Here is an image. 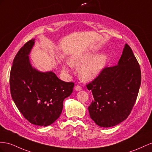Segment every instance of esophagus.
<instances>
[{"label": "esophagus", "mask_w": 152, "mask_h": 152, "mask_svg": "<svg viewBox=\"0 0 152 152\" xmlns=\"http://www.w3.org/2000/svg\"><path fill=\"white\" fill-rule=\"evenodd\" d=\"M75 90L77 91H81V90H82V88H81V87L79 85H76L75 86Z\"/></svg>", "instance_id": "esophagus-1"}]
</instances>
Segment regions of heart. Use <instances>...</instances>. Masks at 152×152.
<instances>
[{"label": "heart", "mask_w": 152, "mask_h": 152, "mask_svg": "<svg viewBox=\"0 0 152 152\" xmlns=\"http://www.w3.org/2000/svg\"><path fill=\"white\" fill-rule=\"evenodd\" d=\"M92 56V52L79 53L72 56L69 60V64L73 66L84 64L80 69L79 75L81 78L85 81L92 80L98 76L107 61V55L104 53L96 54L91 58ZM63 70L64 72H68V69L66 67H64Z\"/></svg>", "instance_id": "obj_1"}]
</instances>
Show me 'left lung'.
I'll return each instance as SVG.
<instances>
[{
  "label": "left lung",
  "instance_id": "1",
  "mask_svg": "<svg viewBox=\"0 0 152 152\" xmlns=\"http://www.w3.org/2000/svg\"><path fill=\"white\" fill-rule=\"evenodd\" d=\"M141 72L130 47L125 44L118 65L104 67L87 84L94 100L88 109L91 118L101 127H111L125 120L136 102Z\"/></svg>",
  "mask_w": 152,
  "mask_h": 152
}]
</instances>
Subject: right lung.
<instances>
[{"label": "right lung", "mask_w": 152, "mask_h": 152, "mask_svg": "<svg viewBox=\"0 0 152 152\" xmlns=\"http://www.w3.org/2000/svg\"><path fill=\"white\" fill-rule=\"evenodd\" d=\"M34 39L26 42L15 56L10 85L12 99L23 116L31 123L49 126L59 118L64 100L71 94L75 83L60 80L52 71L33 68L29 54Z\"/></svg>", "instance_id": "right-lung-1"}]
</instances>
